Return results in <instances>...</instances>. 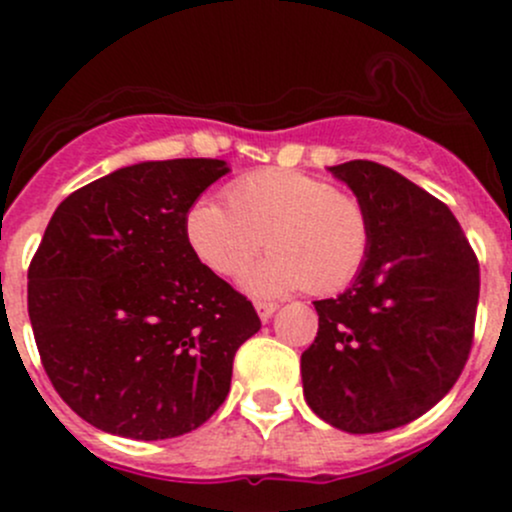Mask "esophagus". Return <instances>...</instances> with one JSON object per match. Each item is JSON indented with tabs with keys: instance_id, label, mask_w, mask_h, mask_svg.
Instances as JSON below:
<instances>
[{
	"instance_id": "esophagus-1",
	"label": "esophagus",
	"mask_w": 512,
	"mask_h": 512,
	"mask_svg": "<svg viewBox=\"0 0 512 512\" xmlns=\"http://www.w3.org/2000/svg\"><path fill=\"white\" fill-rule=\"evenodd\" d=\"M255 309H257V317H260L262 322H267V319L277 312V302H265V299H257Z\"/></svg>"
}]
</instances>
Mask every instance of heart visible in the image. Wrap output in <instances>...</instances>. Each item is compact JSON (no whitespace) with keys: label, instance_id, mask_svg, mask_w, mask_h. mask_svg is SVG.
<instances>
[{"label":"heart","instance_id":"obj_1","mask_svg":"<svg viewBox=\"0 0 512 512\" xmlns=\"http://www.w3.org/2000/svg\"><path fill=\"white\" fill-rule=\"evenodd\" d=\"M225 205L200 198L183 220L190 252L220 277H240L265 247L247 292L272 297L307 287L337 292L354 280L371 245L364 205L299 170L265 168L232 180Z\"/></svg>","mask_w":512,"mask_h":512}]
</instances>
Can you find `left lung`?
Wrapping results in <instances>:
<instances>
[{
	"mask_svg": "<svg viewBox=\"0 0 512 512\" xmlns=\"http://www.w3.org/2000/svg\"><path fill=\"white\" fill-rule=\"evenodd\" d=\"M329 173L352 188L371 245L352 287L319 299L302 354L309 409L347 433L391 431L423 416L466 366L480 292L478 257L448 205L374 160Z\"/></svg>",
	"mask_w": 512,
	"mask_h": 512,
	"instance_id": "left-lung-1",
	"label": "left lung"
}]
</instances>
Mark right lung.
Listing matches in <instances>:
<instances>
[{
	"label": "right lung",
	"instance_id": "obj_1",
	"mask_svg": "<svg viewBox=\"0 0 512 512\" xmlns=\"http://www.w3.org/2000/svg\"><path fill=\"white\" fill-rule=\"evenodd\" d=\"M225 160H146L71 193L29 265L41 364L84 421L136 441L203 426L260 329L247 297L185 242L183 220Z\"/></svg>",
	"mask_w": 512,
	"mask_h": 512
}]
</instances>
